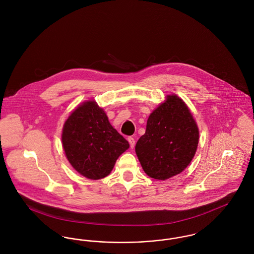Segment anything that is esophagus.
Here are the masks:
<instances>
[{
  "label": "esophagus",
  "instance_id": "esophagus-1",
  "mask_svg": "<svg viewBox=\"0 0 254 254\" xmlns=\"http://www.w3.org/2000/svg\"><path fill=\"white\" fill-rule=\"evenodd\" d=\"M127 141H128V143H129V145H130V147L133 148L134 145H135V139H134L133 137H128V138H127Z\"/></svg>",
  "mask_w": 254,
  "mask_h": 254
}]
</instances>
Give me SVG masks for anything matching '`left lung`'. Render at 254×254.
<instances>
[{
    "mask_svg": "<svg viewBox=\"0 0 254 254\" xmlns=\"http://www.w3.org/2000/svg\"><path fill=\"white\" fill-rule=\"evenodd\" d=\"M198 142L199 129L192 114L181 98L173 94L149 115L135 151L145 173L164 181L190 165Z\"/></svg>",
    "mask_w": 254,
    "mask_h": 254,
    "instance_id": "1",
    "label": "left lung"
}]
</instances>
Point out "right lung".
I'll use <instances>...</instances> for the list:
<instances>
[{"mask_svg":"<svg viewBox=\"0 0 254 254\" xmlns=\"http://www.w3.org/2000/svg\"><path fill=\"white\" fill-rule=\"evenodd\" d=\"M62 142L70 165L91 180L108 176L116 160L129 147L95 101L83 103L69 115L63 127Z\"/></svg>","mask_w":254,"mask_h":254,"instance_id":"add662e5","label":"right lung"}]
</instances>
